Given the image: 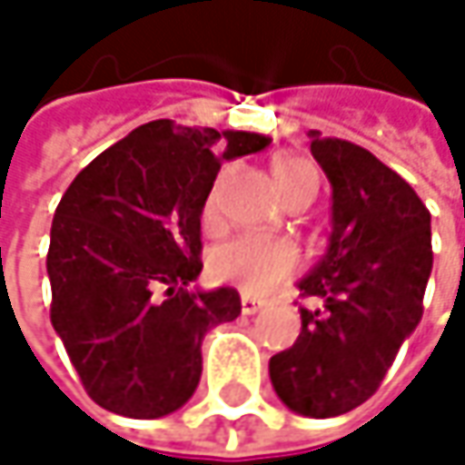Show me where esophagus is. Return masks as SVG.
<instances>
[{"label": "esophagus", "mask_w": 465, "mask_h": 465, "mask_svg": "<svg viewBox=\"0 0 465 465\" xmlns=\"http://www.w3.org/2000/svg\"><path fill=\"white\" fill-rule=\"evenodd\" d=\"M263 307V302L252 299V296H242V315H255Z\"/></svg>", "instance_id": "obj_1"}]
</instances>
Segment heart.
<instances>
[{"label": "heart", "mask_w": 465, "mask_h": 465, "mask_svg": "<svg viewBox=\"0 0 465 465\" xmlns=\"http://www.w3.org/2000/svg\"><path fill=\"white\" fill-rule=\"evenodd\" d=\"M274 185L285 202L299 193L318 191V172L307 158L285 155L274 161ZM221 207V188L207 196L204 204V223H215ZM299 269V250L288 239L261 236V233H242L226 244L215 247L210 255V272L221 282H232L247 293H266L285 282Z\"/></svg>", "instance_id": "b5f03b06"}]
</instances>
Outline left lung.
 <instances>
[{"mask_svg": "<svg viewBox=\"0 0 465 465\" xmlns=\"http://www.w3.org/2000/svg\"><path fill=\"white\" fill-rule=\"evenodd\" d=\"M331 183V236L299 282L302 333L272 355L280 401L304 418H336L371 399L422 318L433 266L430 213L412 185L366 147L310 132Z\"/></svg>", "mask_w": 465, "mask_h": 465, "instance_id": "8db88e82", "label": "left lung"}]
</instances>
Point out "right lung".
I'll list each match as a JSON object with an SVG mask.
<instances>
[{
	"mask_svg": "<svg viewBox=\"0 0 465 465\" xmlns=\"http://www.w3.org/2000/svg\"><path fill=\"white\" fill-rule=\"evenodd\" d=\"M269 142L150 121L61 196L47 250L50 323L99 407L155 420L193 396L204 333L242 312L233 288L191 291L204 202L223 161Z\"/></svg>",
	"mask_w": 465,
	"mask_h": 465,
	"instance_id": "right-lung-1",
	"label": "right lung"
}]
</instances>
